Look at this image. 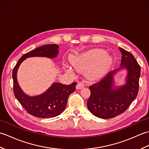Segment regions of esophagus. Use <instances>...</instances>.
<instances>
[{
  "label": "esophagus",
  "instance_id": "1",
  "mask_svg": "<svg viewBox=\"0 0 149 149\" xmlns=\"http://www.w3.org/2000/svg\"><path fill=\"white\" fill-rule=\"evenodd\" d=\"M83 87H84V84L83 82H79V83L77 84V86H76V89L77 90H81Z\"/></svg>",
  "mask_w": 149,
  "mask_h": 149
}]
</instances>
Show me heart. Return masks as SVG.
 Instances as JSON below:
<instances>
[{
	"mask_svg": "<svg viewBox=\"0 0 149 149\" xmlns=\"http://www.w3.org/2000/svg\"><path fill=\"white\" fill-rule=\"evenodd\" d=\"M72 66L78 71L87 68L90 77L100 76L112 65V57L101 49H91L70 59ZM69 70H70L68 69Z\"/></svg>",
	"mask_w": 149,
	"mask_h": 149,
	"instance_id": "obj_1",
	"label": "heart"
}]
</instances>
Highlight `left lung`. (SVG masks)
Wrapping results in <instances>:
<instances>
[{
    "mask_svg": "<svg viewBox=\"0 0 149 149\" xmlns=\"http://www.w3.org/2000/svg\"><path fill=\"white\" fill-rule=\"evenodd\" d=\"M122 54L120 67L109 72L99 83L90 88V96L87 106L90 111L98 118L108 119L123 113L136 97L139 89L140 66L131 53L119 47ZM127 70L126 83L115 87L113 76L120 69Z\"/></svg>",
    "mask_w": 149,
    "mask_h": 149,
    "instance_id": "obj_1",
    "label": "left lung"
}]
</instances>
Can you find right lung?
<instances>
[{
	"instance_id": "right-lung-1",
	"label": "right lung",
	"mask_w": 149,
	"mask_h": 149,
	"mask_svg": "<svg viewBox=\"0 0 149 149\" xmlns=\"http://www.w3.org/2000/svg\"><path fill=\"white\" fill-rule=\"evenodd\" d=\"M59 47L56 44H49L36 48L25 54L18 60L13 70V92L15 97L27 113L42 118H53L59 115L65 110L70 95L75 90L76 83L65 85L54 83L45 92L36 96H29L25 93L17 81V72L21 63L27 58L45 57L55 58L59 53Z\"/></svg>"
}]
</instances>
